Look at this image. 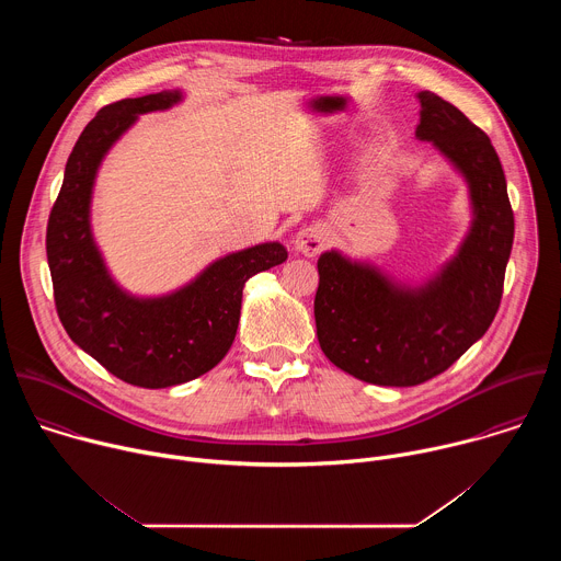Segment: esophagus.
Here are the masks:
<instances>
[{
    "mask_svg": "<svg viewBox=\"0 0 561 561\" xmlns=\"http://www.w3.org/2000/svg\"><path fill=\"white\" fill-rule=\"evenodd\" d=\"M327 239H329V234H327V228H324V226L310 224V226H304V228L297 230V234H295V239H293V244H295V249H297L301 255L314 257V255H319V253L324 251Z\"/></svg>",
    "mask_w": 561,
    "mask_h": 561,
    "instance_id": "34e87169",
    "label": "esophagus"
}]
</instances>
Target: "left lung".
I'll return each instance as SVG.
<instances>
[{
  "label": "left lung",
  "mask_w": 561,
  "mask_h": 561,
  "mask_svg": "<svg viewBox=\"0 0 561 561\" xmlns=\"http://www.w3.org/2000/svg\"><path fill=\"white\" fill-rule=\"evenodd\" d=\"M417 139L431 141L468 184L472 221L457 255L422 286L386 277L340 251L317 260V340L348 375L417 386L455 364L497 314L515 217L489 135L431 91L417 93Z\"/></svg>",
  "instance_id": "obj_1"
}]
</instances>
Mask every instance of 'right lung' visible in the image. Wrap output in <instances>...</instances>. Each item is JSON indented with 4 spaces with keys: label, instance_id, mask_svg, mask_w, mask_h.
<instances>
[{
    "label": "right lung",
    "instance_id": "1",
    "mask_svg": "<svg viewBox=\"0 0 561 561\" xmlns=\"http://www.w3.org/2000/svg\"><path fill=\"white\" fill-rule=\"evenodd\" d=\"M182 102L162 91L104 106L79 135L46 228L55 306L68 337L108 373L141 388L191 381L228 353L244 284L282 262L279 242L257 244L208 264L186 286L135 297L117 286L91 230V199L102 159L139 115Z\"/></svg>",
    "mask_w": 561,
    "mask_h": 561
}]
</instances>
